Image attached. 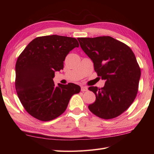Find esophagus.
<instances>
[{"mask_svg":"<svg viewBox=\"0 0 154 154\" xmlns=\"http://www.w3.org/2000/svg\"><path fill=\"white\" fill-rule=\"evenodd\" d=\"M87 90H88L87 87H85V86L81 87V91H83V92H84V91H87Z\"/></svg>","mask_w":154,"mask_h":154,"instance_id":"1","label":"esophagus"}]
</instances>
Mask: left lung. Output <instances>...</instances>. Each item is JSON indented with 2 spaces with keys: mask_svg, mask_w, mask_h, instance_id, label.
Instances as JSON below:
<instances>
[{
  "mask_svg": "<svg viewBox=\"0 0 154 154\" xmlns=\"http://www.w3.org/2000/svg\"><path fill=\"white\" fill-rule=\"evenodd\" d=\"M80 46L93 61L102 88L90 87L95 94L89 109L103 119L117 117L128 109L138 93L141 71L134 54L127 45L110 36L78 38Z\"/></svg>",
  "mask_w": 154,
  "mask_h": 154,
  "instance_id": "obj_1",
  "label": "left lung"
}]
</instances>
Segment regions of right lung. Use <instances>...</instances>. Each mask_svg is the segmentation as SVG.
I'll return each mask as SVG.
<instances>
[{"label": "right lung", "instance_id": "1", "mask_svg": "<svg viewBox=\"0 0 154 154\" xmlns=\"http://www.w3.org/2000/svg\"><path fill=\"white\" fill-rule=\"evenodd\" d=\"M79 46L77 39L51 35L28 44L16 63L15 87L20 100L31 116L42 121L56 119L66 110L81 87L74 83L55 86V72L63 68L67 55Z\"/></svg>", "mask_w": 154, "mask_h": 154}]
</instances>
